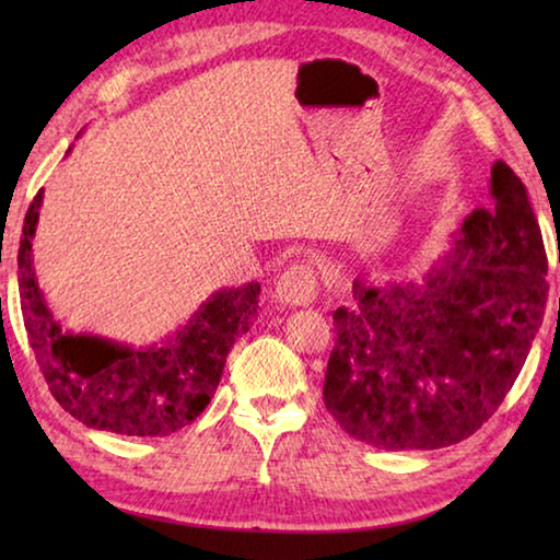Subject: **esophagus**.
Wrapping results in <instances>:
<instances>
[{"instance_id":"obj_1","label":"esophagus","mask_w":560,"mask_h":560,"mask_svg":"<svg viewBox=\"0 0 560 560\" xmlns=\"http://www.w3.org/2000/svg\"><path fill=\"white\" fill-rule=\"evenodd\" d=\"M318 293V273L311 264H293L273 283V299L281 306H308Z\"/></svg>"}]
</instances>
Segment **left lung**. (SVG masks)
<instances>
[{
	"instance_id": "1",
	"label": "left lung",
	"mask_w": 560,
	"mask_h": 560,
	"mask_svg": "<svg viewBox=\"0 0 560 560\" xmlns=\"http://www.w3.org/2000/svg\"><path fill=\"white\" fill-rule=\"evenodd\" d=\"M491 197L422 281L355 279L353 308L334 311L324 402L350 438L450 447L504 402L541 328L548 261L526 187L501 160Z\"/></svg>"
}]
</instances>
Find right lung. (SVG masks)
<instances>
[{
  "label": "right lung",
  "instance_id": "obj_1",
  "mask_svg": "<svg viewBox=\"0 0 560 560\" xmlns=\"http://www.w3.org/2000/svg\"><path fill=\"white\" fill-rule=\"evenodd\" d=\"M42 202L44 189L24 217L19 299L36 363L56 402L86 428L128 438H167L197 420L220 385L234 340L257 316L259 283L212 293L185 326L153 346L71 334L54 318L34 273L32 240Z\"/></svg>",
  "mask_w": 560,
  "mask_h": 560
}]
</instances>
